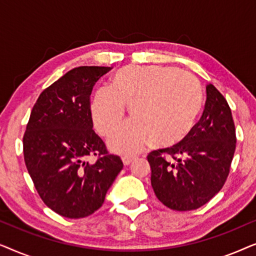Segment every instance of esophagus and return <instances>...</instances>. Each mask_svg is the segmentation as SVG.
Returning <instances> with one entry per match:
<instances>
[{"mask_svg":"<svg viewBox=\"0 0 256 256\" xmlns=\"http://www.w3.org/2000/svg\"><path fill=\"white\" fill-rule=\"evenodd\" d=\"M135 160H136L135 156H130V155H124V156H122V162H124V166H129V164L134 162Z\"/></svg>","mask_w":256,"mask_h":256,"instance_id":"34e87169","label":"esophagus"}]
</instances>
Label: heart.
Listing matches in <instances>:
<instances>
[{
  "instance_id": "b5f03b06",
  "label": "heart",
  "mask_w": 256,
  "mask_h": 256,
  "mask_svg": "<svg viewBox=\"0 0 256 256\" xmlns=\"http://www.w3.org/2000/svg\"><path fill=\"white\" fill-rule=\"evenodd\" d=\"M202 104V87L191 73L164 66H126L110 87L94 93L90 113L94 127L108 136L124 120L126 108L132 120L110 138L118 152H138L152 141L157 148L178 144L194 128Z\"/></svg>"
}]
</instances>
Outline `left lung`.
Returning a JSON list of instances; mask_svg holds the SVG:
<instances>
[{"instance_id": "left-lung-1", "label": "left lung", "mask_w": 256, "mask_h": 256, "mask_svg": "<svg viewBox=\"0 0 256 256\" xmlns=\"http://www.w3.org/2000/svg\"><path fill=\"white\" fill-rule=\"evenodd\" d=\"M236 146L232 112L212 84L206 86L202 115L186 138L148 155L156 197L174 211H192L222 190Z\"/></svg>"}]
</instances>
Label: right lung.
I'll return each mask as SVG.
<instances>
[{
  "mask_svg": "<svg viewBox=\"0 0 256 256\" xmlns=\"http://www.w3.org/2000/svg\"><path fill=\"white\" fill-rule=\"evenodd\" d=\"M110 70L79 66L65 73L38 96L24 132V162L34 188L44 204L65 218L99 210L124 168L93 130L90 113L93 86Z\"/></svg>",
  "mask_w": 256,
  "mask_h": 256,
  "instance_id": "1",
  "label": "right lung"
}]
</instances>
